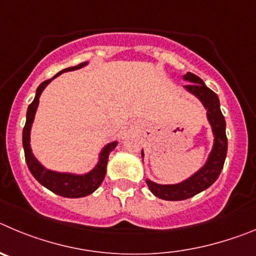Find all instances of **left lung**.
<instances>
[{"instance_id": "left-lung-1", "label": "left lung", "mask_w": 256, "mask_h": 256, "mask_svg": "<svg viewBox=\"0 0 256 256\" xmlns=\"http://www.w3.org/2000/svg\"><path fill=\"white\" fill-rule=\"evenodd\" d=\"M184 79L190 82V84L185 85L186 90L196 96L208 111L206 114H208V120L214 132V145L206 166L184 182L177 184V185H158L153 181L146 180L149 190L156 196L163 200H185L208 188L216 182V180L220 176L223 164H224L226 156H227L226 121L220 112V100L217 94L210 90L195 74L188 72ZM142 156L144 154L142 153Z\"/></svg>"}]
</instances>
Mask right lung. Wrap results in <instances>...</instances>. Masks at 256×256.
I'll return each instance as SVG.
<instances>
[{
    "label": "right lung",
    "instance_id": "obj_1",
    "mask_svg": "<svg viewBox=\"0 0 256 256\" xmlns=\"http://www.w3.org/2000/svg\"><path fill=\"white\" fill-rule=\"evenodd\" d=\"M84 65H86V62H82L78 66H74V68H65V70L60 71L56 76H58L60 74L65 72V71L76 70V68H82ZM56 76H54L52 79H54ZM52 79L46 80V82H43L42 84L39 85L38 89H36V98H34L33 102L28 107L26 122H25L24 128H22V146H24L25 160H26L28 168H29V171L34 176V178L40 185L47 188L48 190H50L54 194L65 198L86 196V195L92 194L93 191H96V188H100V184L103 182V180H104L106 176V168H107L108 156L116 148L117 142H110L108 145H106L104 149L100 153V162L96 166V168L92 172H89L86 174H82V176H76V174H57V172L46 170L43 166L39 164L38 160L34 158L30 149V128L34 120V114H36V107H38L39 96L42 94L43 89L50 84V82Z\"/></svg>",
    "mask_w": 256,
    "mask_h": 256
}]
</instances>
